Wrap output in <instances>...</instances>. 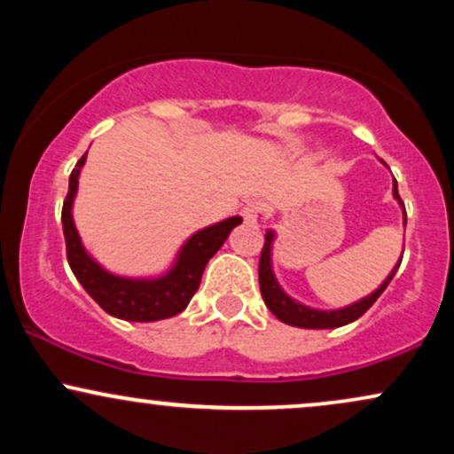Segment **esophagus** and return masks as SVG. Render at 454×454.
<instances>
[{"label":"esophagus","instance_id":"esophagus-1","mask_svg":"<svg viewBox=\"0 0 454 454\" xmlns=\"http://www.w3.org/2000/svg\"><path fill=\"white\" fill-rule=\"evenodd\" d=\"M241 215H243V220H245V223H258V220H260V205L258 202H247V205L243 207V211H241Z\"/></svg>","mask_w":454,"mask_h":454}]
</instances>
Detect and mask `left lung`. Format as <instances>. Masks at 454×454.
<instances>
[{
    "label": "left lung",
    "instance_id": "8db88e82",
    "mask_svg": "<svg viewBox=\"0 0 454 454\" xmlns=\"http://www.w3.org/2000/svg\"><path fill=\"white\" fill-rule=\"evenodd\" d=\"M393 198L399 202L401 211H403V228H405V220H408V217H405V207L399 198L397 181L395 179H393ZM275 239H278V232H275L273 228H269L267 234H264V247H262V256H260V267H258L260 294H262L264 303H267V307L273 311V316L278 317V320L284 322V325L299 326V328H317V331H320V328L346 326V325H350V322L358 320V317H361L364 311L369 309V307L376 303L378 296L387 290L390 279H393L395 273H397L401 258H403V254H401L397 264H395V269L388 273V278L384 279L372 294L363 296V299H358L356 303L340 307V309H317V307L303 305L301 301L293 299V296H290L279 286V281H278V278H275V270H273Z\"/></svg>",
    "mask_w": 454,
    "mask_h": 454
}]
</instances>
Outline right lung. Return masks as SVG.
Masks as SVG:
<instances>
[{
	"mask_svg": "<svg viewBox=\"0 0 454 454\" xmlns=\"http://www.w3.org/2000/svg\"><path fill=\"white\" fill-rule=\"evenodd\" d=\"M85 161L87 153L76 161L74 170H72L70 187H67L64 209H61L67 262H70L74 278L106 314L119 317V320L155 322L181 314L192 296L196 294L207 262L215 256L232 228H237L243 220L234 215L196 231L181 245L170 267L158 275L134 278V275L113 273L102 267L91 256L90 249L82 245L74 215H72L78 192V176H81Z\"/></svg>",
	"mask_w": 454,
	"mask_h": 454,
	"instance_id": "right-lung-1",
	"label": "right lung"
}]
</instances>
